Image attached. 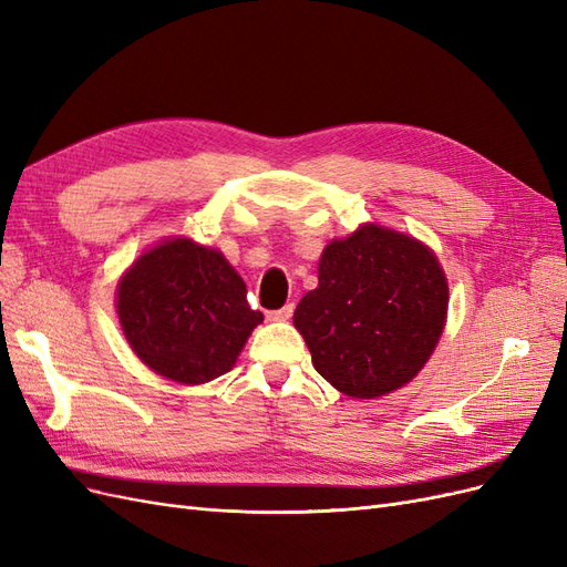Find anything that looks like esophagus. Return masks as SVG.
Segmentation results:
<instances>
[{"mask_svg": "<svg viewBox=\"0 0 567 567\" xmlns=\"http://www.w3.org/2000/svg\"><path fill=\"white\" fill-rule=\"evenodd\" d=\"M293 302H288V305H284L281 310H274V312H267V319L269 321H288L290 317H293Z\"/></svg>", "mask_w": 567, "mask_h": 567, "instance_id": "esophagus-1", "label": "esophagus"}]
</instances>
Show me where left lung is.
Returning a JSON list of instances; mask_svg holds the SVG:
<instances>
[{"label": "left lung", "instance_id": "8db88e82", "mask_svg": "<svg viewBox=\"0 0 567 567\" xmlns=\"http://www.w3.org/2000/svg\"><path fill=\"white\" fill-rule=\"evenodd\" d=\"M447 305V277L431 248L362 225L323 248L319 286L298 302L293 323L326 381L348 398L375 400L425 367Z\"/></svg>", "mask_w": 567, "mask_h": 567}]
</instances>
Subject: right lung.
I'll return each instance as SVG.
<instances>
[{"label": "right lung", "instance_id": "1", "mask_svg": "<svg viewBox=\"0 0 567 567\" xmlns=\"http://www.w3.org/2000/svg\"><path fill=\"white\" fill-rule=\"evenodd\" d=\"M227 257L192 238H167L123 274L115 310L134 354L182 385L227 373L262 312Z\"/></svg>", "mask_w": 567, "mask_h": 567}]
</instances>
